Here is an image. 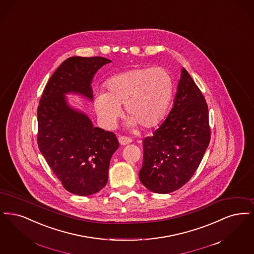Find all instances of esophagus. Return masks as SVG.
I'll list each match as a JSON object with an SVG mask.
<instances>
[{
    "mask_svg": "<svg viewBox=\"0 0 254 254\" xmlns=\"http://www.w3.org/2000/svg\"><path fill=\"white\" fill-rule=\"evenodd\" d=\"M119 141H120V143L121 145H127V144L131 143L132 142V138H130V137H128V136H124V135H122L121 137H119Z\"/></svg>",
    "mask_w": 254,
    "mask_h": 254,
    "instance_id": "34e87169",
    "label": "esophagus"
}]
</instances>
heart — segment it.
Masks as SVG:
<instances>
[{
	"label": "heart",
	"mask_w": 254,
	"mask_h": 254,
	"mask_svg": "<svg viewBox=\"0 0 254 254\" xmlns=\"http://www.w3.org/2000/svg\"><path fill=\"white\" fill-rule=\"evenodd\" d=\"M106 90L107 93H96L94 98V108L104 126L115 127L125 105L129 125L150 129L165 116L173 79L162 67L134 68L109 78Z\"/></svg>",
	"instance_id": "heart-1"
}]
</instances>
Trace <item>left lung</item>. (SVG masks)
<instances>
[{"label": "left lung", "mask_w": 254, "mask_h": 254, "mask_svg": "<svg viewBox=\"0 0 254 254\" xmlns=\"http://www.w3.org/2000/svg\"><path fill=\"white\" fill-rule=\"evenodd\" d=\"M210 140L208 104L182 68L172 110L154 134L143 139L140 182L156 193L180 189L197 170Z\"/></svg>", "instance_id": "8db88e82"}]
</instances>
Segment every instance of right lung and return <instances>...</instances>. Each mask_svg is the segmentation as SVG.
Segmentation results:
<instances>
[{"instance_id":"right-lung-1","label":"right lung","mask_w":254,"mask_h":254,"mask_svg":"<svg viewBox=\"0 0 254 254\" xmlns=\"http://www.w3.org/2000/svg\"><path fill=\"white\" fill-rule=\"evenodd\" d=\"M111 63L102 57H71L49 78L38 107V146L69 192L87 196L105 187L111 157L119 148L114 132L94 127L88 117L67 103L65 94L93 99L92 80Z\"/></svg>"}]
</instances>
